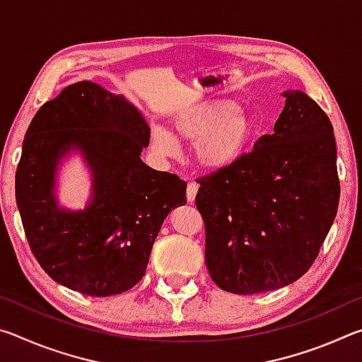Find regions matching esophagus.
Masks as SVG:
<instances>
[{
	"instance_id": "34e87169",
	"label": "esophagus",
	"mask_w": 362,
	"mask_h": 362,
	"mask_svg": "<svg viewBox=\"0 0 362 362\" xmlns=\"http://www.w3.org/2000/svg\"><path fill=\"white\" fill-rule=\"evenodd\" d=\"M198 183L196 182H188L187 185V199L189 201V203H193L194 198H196V193H198Z\"/></svg>"
}]
</instances>
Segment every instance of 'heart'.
<instances>
[{
	"mask_svg": "<svg viewBox=\"0 0 362 362\" xmlns=\"http://www.w3.org/2000/svg\"><path fill=\"white\" fill-rule=\"evenodd\" d=\"M174 131L179 139L196 144L194 156L199 166L216 173L233 166L246 155L257 127L236 102L207 100L177 116ZM175 136L159 126L151 129L153 145L164 155L179 151Z\"/></svg>",
	"mask_w": 362,
	"mask_h": 362,
	"instance_id": "1",
	"label": "heart"
}]
</instances>
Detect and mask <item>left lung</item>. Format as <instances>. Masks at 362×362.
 <instances>
[{"instance_id":"obj_1","label":"left lung","mask_w":362,"mask_h":362,"mask_svg":"<svg viewBox=\"0 0 362 362\" xmlns=\"http://www.w3.org/2000/svg\"><path fill=\"white\" fill-rule=\"evenodd\" d=\"M272 136L233 166L198 179L206 265L233 293L292 284L308 272L340 198L332 122L302 90H287Z\"/></svg>"}]
</instances>
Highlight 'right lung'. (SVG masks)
Here are the masks:
<instances>
[{
	"label": "right lung",
	"instance_id": "1",
	"mask_svg": "<svg viewBox=\"0 0 362 362\" xmlns=\"http://www.w3.org/2000/svg\"><path fill=\"white\" fill-rule=\"evenodd\" d=\"M150 127L124 97L79 81L46 102L30 122L16 173V201L30 249L59 284L108 297L144 278L159 228L187 203V182L140 159ZM83 151L93 173L84 211L59 210V158Z\"/></svg>",
	"mask_w": 362,
	"mask_h": 362
}]
</instances>
